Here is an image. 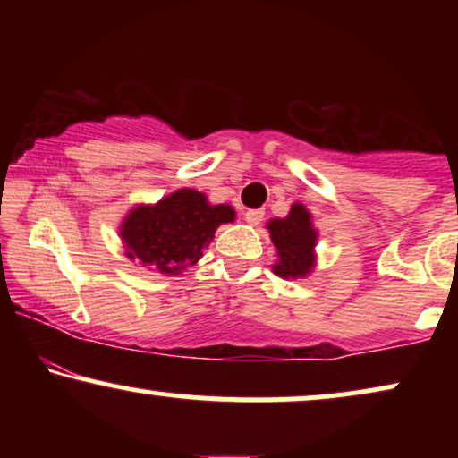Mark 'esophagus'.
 Returning a JSON list of instances; mask_svg holds the SVG:
<instances>
[{
    "instance_id": "obj_1",
    "label": "esophagus",
    "mask_w": 458,
    "mask_h": 458,
    "mask_svg": "<svg viewBox=\"0 0 458 458\" xmlns=\"http://www.w3.org/2000/svg\"><path fill=\"white\" fill-rule=\"evenodd\" d=\"M246 223L248 225H259L262 218H265V210H260V208H254V210H248L246 212Z\"/></svg>"
}]
</instances>
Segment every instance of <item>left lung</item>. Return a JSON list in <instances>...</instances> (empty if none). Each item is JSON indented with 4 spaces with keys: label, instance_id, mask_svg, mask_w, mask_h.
Segmentation results:
<instances>
[{
    "label": "left lung",
    "instance_id": "obj_1",
    "mask_svg": "<svg viewBox=\"0 0 458 458\" xmlns=\"http://www.w3.org/2000/svg\"><path fill=\"white\" fill-rule=\"evenodd\" d=\"M268 235L277 260L273 262V273L281 279H304L317 267V240L318 231L312 223L310 210L304 204L293 202L287 216L271 218L267 223Z\"/></svg>",
    "mask_w": 458,
    "mask_h": 458
}]
</instances>
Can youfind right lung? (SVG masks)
<instances>
[{
    "label": "right lung",
    "instance_id": "right-lung-1",
    "mask_svg": "<svg viewBox=\"0 0 458 458\" xmlns=\"http://www.w3.org/2000/svg\"><path fill=\"white\" fill-rule=\"evenodd\" d=\"M233 221V206L210 204L206 193L181 187L154 204H135L118 237L131 262L171 277L196 265L216 229Z\"/></svg>",
    "mask_w": 458,
    "mask_h": 458
}]
</instances>
